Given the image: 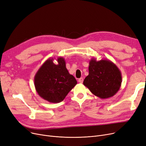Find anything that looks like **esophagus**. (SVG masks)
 I'll list each match as a JSON object with an SVG mask.
<instances>
[{
	"mask_svg": "<svg viewBox=\"0 0 146 146\" xmlns=\"http://www.w3.org/2000/svg\"><path fill=\"white\" fill-rule=\"evenodd\" d=\"M78 82H79V83H83V79L82 78H81L79 79V80H78Z\"/></svg>",
	"mask_w": 146,
	"mask_h": 146,
	"instance_id": "1",
	"label": "esophagus"
}]
</instances>
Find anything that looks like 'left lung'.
<instances>
[{
	"instance_id": "left-lung-1",
	"label": "left lung",
	"mask_w": 146,
	"mask_h": 146,
	"mask_svg": "<svg viewBox=\"0 0 146 146\" xmlns=\"http://www.w3.org/2000/svg\"><path fill=\"white\" fill-rule=\"evenodd\" d=\"M121 83V71L111 60L97 61L95 58L90 60L89 74L83 85L94 95L101 99L111 98L118 92Z\"/></svg>"
}]
</instances>
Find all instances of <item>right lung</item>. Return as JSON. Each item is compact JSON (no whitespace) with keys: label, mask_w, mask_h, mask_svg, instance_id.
Returning <instances> with one entry per match:
<instances>
[{"label":"right lung","mask_w":146,"mask_h":146,"mask_svg":"<svg viewBox=\"0 0 146 146\" xmlns=\"http://www.w3.org/2000/svg\"><path fill=\"white\" fill-rule=\"evenodd\" d=\"M49 58L38 69L34 76V85L37 94L45 101L58 103L77 84L74 76L68 73L65 60L57 57V64Z\"/></svg>","instance_id":"right-lung-1"}]
</instances>
